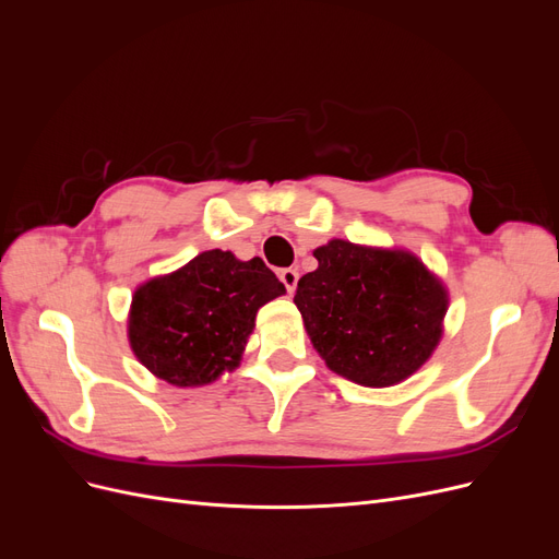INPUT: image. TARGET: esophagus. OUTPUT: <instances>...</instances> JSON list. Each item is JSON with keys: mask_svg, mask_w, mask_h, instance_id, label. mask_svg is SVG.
<instances>
[{"mask_svg": "<svg viewBox=\"0 0 559 559\" xmlns=\"http://www.w3.org/2000/svg\"><path fill=\"white\" fill-rule=\"evenodd\" d=\"M280 280H282V284L286 286V292H289V294H294V292H296L298 273H296L294 267H284V270H280Z\"/></svg>", "mask_w": 559, "mask_h": 559, "instance_id": "34e87169", "label": "esophagus"}]
</instances>
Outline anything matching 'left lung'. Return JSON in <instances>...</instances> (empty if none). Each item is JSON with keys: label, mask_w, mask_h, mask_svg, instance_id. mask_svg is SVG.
<instances>
[{"label": "left lung", "mask_w": 559, "mask_h": 559, "mask_svg": "<svg viewBox=\"0 0 559 559\" xmlns=\"http://www.w3.org/2000/svg\"><path fill=\"white\" fill-rule=\"evenodd\" d=\"M298 280L296 308L319 357L364 386H392L441 343L448 289L413 251L331 240Z\"/></svg>", "instance_id": "8db88e82"}]
</instances>
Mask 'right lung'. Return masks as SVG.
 Returning <instances> with one entry per match:
<instances>
[{
  "label": "right lung",
  "instance_id": "1",
  "mask_svg": "<svg viewBox=\"0 0 559 559\" xmlns=\"http://www.w3.org/2000/svg\"><path fill=\"white\" fill-rule=\"evenodd\" d=\"M284 284L259 257L210 249L170 275L140 284L130 302L134 357L175 386H202L240 366L247 337L265 302Z\"/></svg>",
  "mask_w": 559,
  "mask_h": 559
}]
</instances>
